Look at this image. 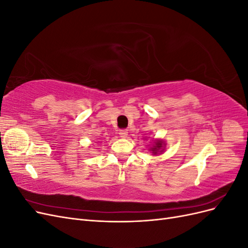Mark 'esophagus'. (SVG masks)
Returning <instances> with one entry per match:
<instances>
[{
  "label": "esophagus",
  "instance_id": "34e87169",
  "mask_svg": "<svg viewBox=\"0 0 248 248\" xmlns=\"http://www.w3.org/2000/svg\"><path fill=\"white\" fill-rule=\"evenodd\" d=\"M119 134H120V137H121V138H127V136H128V130L121 129V130H120Z\"/></svg>",
  "mask_w": 248,
  "mask_h": 248
}]
</instances>
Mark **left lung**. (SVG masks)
I'll list each match as a JSON object with an SVG mask.
<instances>
[{
    "label": "left lung",
    "mask_w": 248,
    "mask_h": 248,
    "mask_svg": "<svg viewBox=\"0 0 248 248\" xmlns=\"http://www.w3.org/2000/svg\"><path fill=\"white\" fill-rule=\"evenodd\" d=\"M161 147H162V142H161V140L156 141V142H155V146H154L153 148H151V149H152V151H153V153H154V154H156V153L158 152L159 150L161 149Z\"/></svg>",
    "instance_id": "left-lung-1"
}]
</instances>
